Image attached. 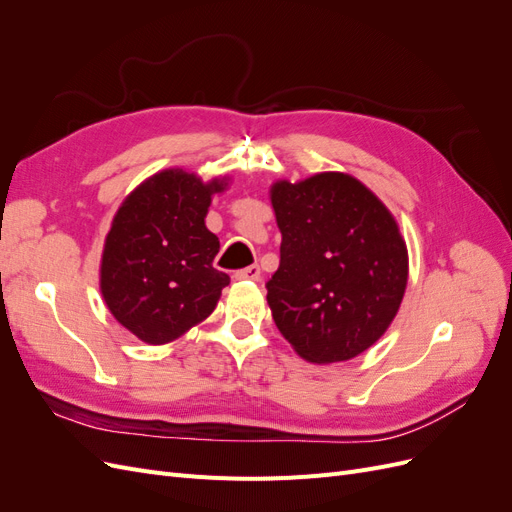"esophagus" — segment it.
Returning <instances> with one entry per match:
<instances>
[{
    "mask_svg": "<svg viewBox=\"0 0 512 512\" xmlns=\"http://www.w3.org/2000/svg\"><path fill=\"white\" fill-rule=\"evenodd\" d=\"M235 280L243 282V280H250V282H258L260 280V267L258 265H252V267H245V269H239L235 271Z\"/></svg>",
    "mask_w": 512,
    "mask_h": 512,
    "instance_id": "34e87169",
    "label": "esophagus"
}]
</instances>
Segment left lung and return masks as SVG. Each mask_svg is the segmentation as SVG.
I'll return each instance as SVG.
<instances>
[{"label": "left lung", "instance_id": "1", "mask_svg": "<svg viewBox=\"0 0 512 512\" xmlns=\"http://www.w3.org/2000/svg\"><path fill=\"white\" fill-rule=\"evenodd\" d=\"M282 232L267 282L277 329L309 363L354 359L389 329L408 284V250L382 200L346 173L277 181Z\"/></svg>", "mask_w": 512, "mask_h": 512}]
</instances>
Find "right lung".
Segmentation results:
<instances>
[{
	"instance_id": "1",
	"label": "right lung",
	"mask_w": 512,
	"mask_h": 512,
	"mask_svg": "<svg viewBox=\"0 0 512 512\" xmlns=\"http://www.w3.org/2000/svg\"><path fill=\"white\" fill-rule=\"evenodd\" d=\"M226 179L203 183L168 168L123 200L100 265L106 307L138 339L160 346L203 322L230 277L213 269L220 241L205 226L211 196Z\"/></svg>"
}]
</instances>
